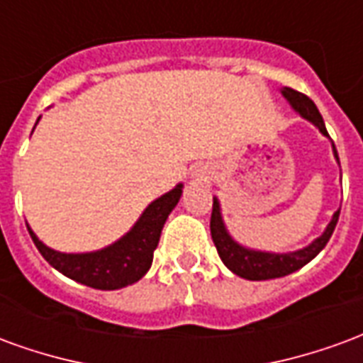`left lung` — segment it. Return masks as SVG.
<instances>
[{"label": "left lung", "instance_id": "obj_1", "mask_svg": "<svg viewBox=\"0 0 363 363\" xmlns=\"http://www.w3.org/2000/svg\"><path fill=\"white\" fill-rule=\"evenodd\" d=\"M281 95L288 99V103L296 108L305 120H309L311 124L319 128L320 134L328 135L325 122L320 112L317 111V106L313 103L311 99L303 93H299L296 89H289L284 87ZM333 151H335V157L338 161V153H336L335 143H333ZM340 210H336L333 220L325 229V233L317 237L311 245H307L303 249L294 252H264V251H252L247 249L243 245H239L237 241L231 239V235L225 229V223L221 220V210L218 198H213V208H212V220H210V231H212V239L220 259L223 260V264L237 276H241L245 280H272V278H281V276H288V274L296 272L301 267H305L309 260H313L319 255L325 245L328 243V239L333 235V231L336 228V221H338Z\"/></svg>", "mask_w": 363, "mask_h": 363}]
</instances>
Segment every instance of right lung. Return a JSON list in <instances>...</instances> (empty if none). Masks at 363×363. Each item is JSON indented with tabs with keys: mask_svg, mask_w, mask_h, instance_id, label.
Segmentation results:
<instances>
[{
	"mask_svg": "<svg viewBox=\"0 0 363 363\" xmlns=\"http://www.w3.org/2000/svg\"><path fill=\"white\" fill-rule=\"evenodd\" d=\"M182 184H177L157 200H153L135 225L116 243L106 249L82 255H67L46 247L28 228V233L35 241L48 264L56 268L67 278L85 284L95 289H120L134 284L145 276L153 262V251L157 249L161 229L165 225L169 213L179 204Z\"/></svg>",
	"mask_w": 363,
	"mask_h": 363,
	"instance_id": "1",
	"label": "right lung"
}]
</instances>
